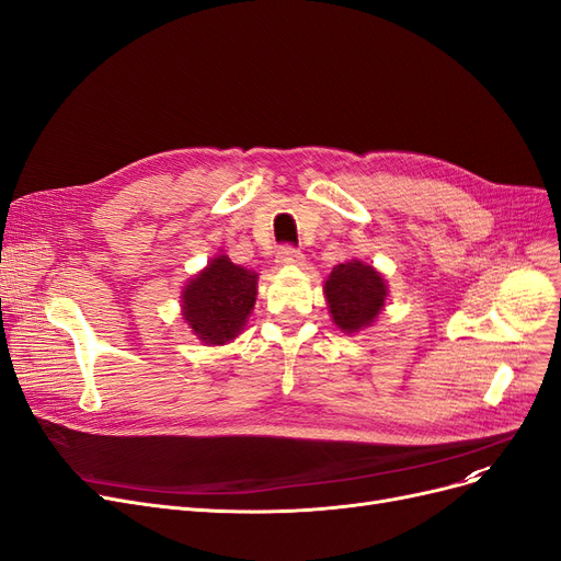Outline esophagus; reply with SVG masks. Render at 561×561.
<instances>
[{
	"label": "esophagus",
	"mask_w": 561,
	"mask_h": 561,
	"mask_svg": "<svg viewBox=\"0 0 561 561\" xmlns=\"http://www.w3.org/2000/svg\"><path fill=\"white\" fill-rule=\"evenodd\" d=\"M302 252L298 247H294V244H282L279 249H277V263H282V265H294V263H302Z\"/></svg>",
	"instance_id": "obj_1"
}]
</instances>
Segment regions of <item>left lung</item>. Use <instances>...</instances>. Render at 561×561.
I'll return each mask as SVG.
<instances>
[{
    "instance_id": "left-lung-1",
    "label": "left lung",
    "mask_w": 561,
    "mask_h": 561,
    "mask_svg": "<svg viewBox=\"0 0 561 561\" xmlns=\"http://www.w3.org/2000/svg\"><path fill=\"white\" fill-rule=\"evenodd\" d=\"M330 314L344 333H358L381 312L386 300L383 277L363 261H348L333 267L325 286Z\"/></svg>"
}]
</instances>
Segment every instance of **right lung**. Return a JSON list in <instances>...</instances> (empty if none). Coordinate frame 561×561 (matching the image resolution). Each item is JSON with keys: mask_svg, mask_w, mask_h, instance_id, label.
<instances>
[{"mask_svg": "<svg viewBox=\"0 0 561 561\" xmlns=\"http://www.w3.org/2000/svg\"><path fill=\"white\" fill-rule=\"evenodd\" d=\"M256 273L217 256L203 273L186 284L184 319L205 344L233 340L256 300Z\"/></svg>", "mask_w": 561, "mask_h": 561, "instance_id": "1", "label": "right lung"}]
</instances>
